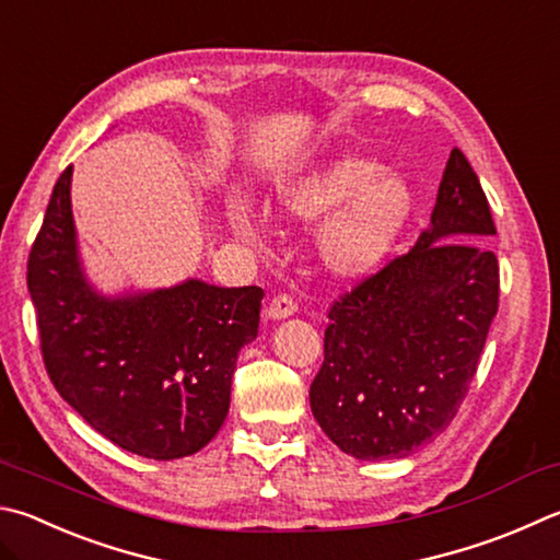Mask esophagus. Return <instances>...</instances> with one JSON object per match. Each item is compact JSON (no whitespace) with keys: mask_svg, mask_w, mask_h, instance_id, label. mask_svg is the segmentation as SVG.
Listing matches in <instances>:
<instances>
[{"mask_svg":"<svg viewBox=\"0 0 560 560\" xmlns=\"http://www.w3.org/2000/svg\"><path fill=\"white\" fill-rule=\"evenodd\" d=\"M299 311L296 301H293L291 296H287V293H281V296H273L269 301L267 306V318L271 320H281V318H289V315H293Z\"/></svg>","mask_w":560,"mask_h":560,"instance_id":"1","label":"esophagus"}]
</instances>
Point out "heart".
Wrapping results in <instances>:
<instances>
[{
  "instance_id": "heart-1",
  "label": "heart",
  "mask_w": 560,
  "mask_h": 560,
  "mask_svg": "<svg viewBox=\"0 0 560 560\" xmlns=\"http://www.w3.org/2000/svg\"><path fill=\"white\" fill-rule=\"evenodd\" d=\"M413 188L399 171L360 154H340L273 186V206L291 220L318 222L315 252L338 279H364L384 267L413 215ZM228 225L257 240L267 215L247 198L228 200Z\"/></svg>"
}]
</instances>
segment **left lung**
<instances>
[{
	"instance_id": "left-lung-1",
	"label": "left lung",
	"mask_w": 560,
	"mask_h": 560,
	"mask_svg": "<svg viewBox=\"0 0 560 560\" xmlns=\"http://www.w3.org/2000/svg\"><path fill=\"white\" fill-rule=\"evenodd\" d=\"M497 235L460 149L416 247L332 303L311 411L358 460L406 457L448 429L477 372L500 303Z\"/></svg>"
}]
</instances>
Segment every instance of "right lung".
<instances>
[{
	"label": "right lung",
	"mask_w": 560,
	"mask_h": 560,
	"mask_svg": "<svg viewBox=\"0 0 560 560\" xmlns=\"http://www.w3.org/2000/svg\"><path fill=\"white\" fill-rule=\"evenodd\" d=\"M68 166L28 254L40 352L58 394L119 448L176 460L215 439L237 354L257 338L264 291L188 279L105 296L80 261Z\"/></svg>",
	"instance_id": "right-lung-1"
}]
</instances>
